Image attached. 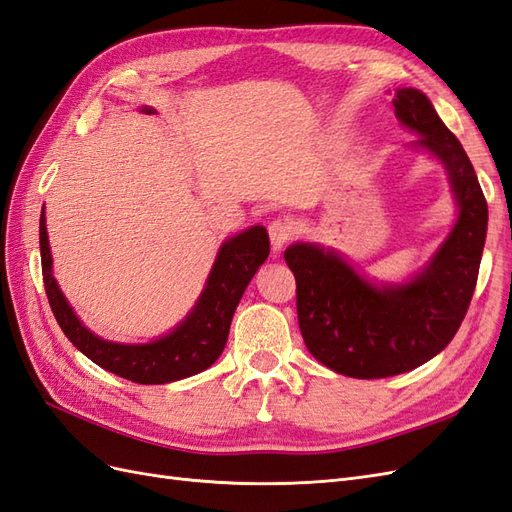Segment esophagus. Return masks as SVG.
Here are the masks:
<instances>
[{"mask_svg": "<svg viewBox=\"0 0 512 512\" xmlns=\"http://www.w3.org/2000/svg\"><path fill=\"white\" fill-rule=\"evenodd\" d=\"M294 225L283 221V218H276V221H272L268 225V238H270V244L274 251H281V248L294 238Z\"/></svg>", "mask_w": 512, "mask_h": 512, "instance_id": "esophagus-1", "label": "esophagus"}]
</instances>
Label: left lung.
Wrapping results in <instances>:
<instances>
[{
    "label": "left lung",
    "mask_w": 512,
    "mask_h": 512,
    "mask_svg": "<svg viewBox=\"0 0 512 512\" xmlns=\"http://www.w3.org/2000/svg\"><path fill=\"white\" fill-rule=\"evenodd\" d=\"M392 105L403 126L422 135L418 145L446 165L461 208L427 270L407 285L377 289L319 246L285 251L306 347L328 369L358 379L412 371L452 341L472 302L487 236V199L459 139L422 92L399 90Z\"/></svg>",
    "instance_id": "obj_1"
}]
</instances>
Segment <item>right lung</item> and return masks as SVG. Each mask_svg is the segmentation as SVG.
Segmentation results:
<instances>
[{
    "label": "right lung",
    "instance_id": "obj_1",
    "mask_svg": "<svg viewBox=\"0 0 512 512\" xmlns=\"http://www.w3.org/2000/svg\"><path fill=\"white\" fill-rule=\"evenodd\" d=\"M143 111L152 113L148 107ZM268 253V231L259 225L227 240L216 257L208 287L203 289L195 311L178 328L165 339L148 345H120L94 337L72 313L51 274L45 212L40 216L42 281H45V291L57 324L68 341L98 367L137 384H167L212 367L216 358L223 354L231 317L236 313L244 289L251 283L257 268L268 259Z\"/></svg>",
    "mask_w": 512,
    "mask_h": 512
}]
</instances>
